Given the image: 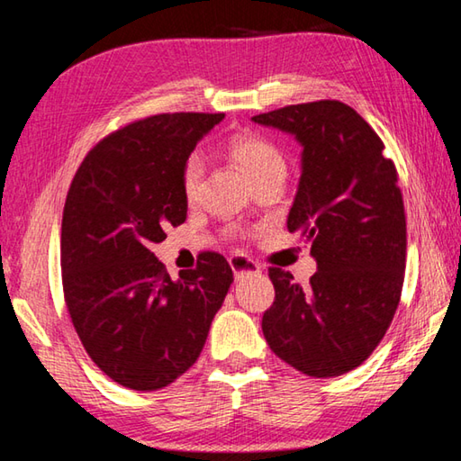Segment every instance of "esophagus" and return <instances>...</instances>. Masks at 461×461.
<instances>
[{
    "mask_svg": "<svg viewBox=\"0 0 461 461\" xmlns=\"http://www.w3.org/2000/svg\"><path fill=\"white\" fill-rule=\"evenodd\" d=\"M230 267H231V270H233V276H236L238 280L248 276V275H258V272H260L258 264H256L254 260L246 258L244 254L231 256V258H230Z\"/></svg>",
    "mask_w": 461,
    "mask_h": 461,
    "instance_id": "34e87169",
    "label": "esophagus"
}]
</instances>
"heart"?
I'll return each mask as SVG.
<instances>
[{
  "instance_id": "obj_1",
  "label": "heart",
  "mask_w": 461,
  "mask_h": 461,
  "mask_svg": "<svg viewBox=\"0 0 461 461\" xmlns=\"http://www.w3.org/2000/svg\"><path fill=\"white\" fill-rule=\"evenodd\" d=\"M230 152L238 165L246 170L248 176L256 185L262 178L272 175H285L286 162L278 148L256 134H240L230 140ZM203 178V158L201 154H191L183 168V191L186 201H194L201 189Z\"/></svg>"
}]
</instances>
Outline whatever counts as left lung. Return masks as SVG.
<instances>
[{
    "mask_svg": "<svg viewBox=\"0 0 461 461\" xmlns=\"http://www.w3.org/2000/svg\"><path fill=\"white\" fill-rule=\"evenodd\" d=\"M252 122L301 146L286 228L311 241L317 262L305 288L270 268L275 303L262 317L264 338L307 376H341L374 352L401 301L407 221L396 168L376 131L341 101L288 105Z\"/></svg>",
    "mask_w": 461,
    "mask_h": 461,
    "instance_id": "left-lung-1",
    "label": "left lung"
}]
</instances>
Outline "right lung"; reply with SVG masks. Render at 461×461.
Masks as SVG:
<instances>
[{"label":"right lung","mask_w":461,"mask_h":461,"mask_svg":"<svg viewBox=\"0 0 461 461\" xmlns=\"http://www.w3.org/2000/svg\"><path fill=\"white\" fill-rule=\"evenodd\" d=\"M223 113H162L101 140L67 194L60 268L73 325L118 384L158 390L197 362L233 283L228 260L201 256L173 280L152 252L186 220L183 168Z\"/></svg>","instance_id":"1"}]
</instances>
